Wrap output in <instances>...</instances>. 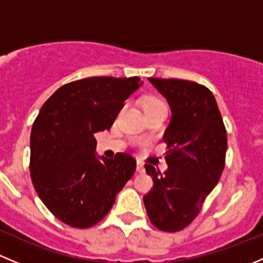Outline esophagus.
<instances>
[{
  "mask_svg": "<svg viewBox=\"0 0 263 263\" xmlns=\"http://www.w3.org/2000/svg\"><path fill=\"white\" fill-rule=\"evenodd\" d=\"M137 171L139 173H144V163H143L142 161H137Z\"/></svg>",
  "mask_w": 263,
  "mask_h": 263,
  "instance_id": "1",
  "label": "esophagus"
}]
</instances>
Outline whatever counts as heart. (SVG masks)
<instances>
[{"instance_id": "heart-1", "label": "heart", "mask_w": 263, "mask_h": 263, "mask_svg": "<svg viewBox=\"0 0 263 263\" xmlns=\"http://www.w3.org/2000/svg\"><path fill=\"white\" fill-rule=\"evenodd\" d=\"M163 102L161 101L157 97L149 96L144 100V109L145 110H149V109H154V107H158V106H163Z\"/></svg>"}]
</instances>
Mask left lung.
<instances>
[{"label": "left lung", "mask_w": 263, "mask_h": 263, "mask_svg": "<svg viewBox=\"0 0 263 263\" xmlns=\"http://www.w3.org/2000/svg\"><path fill=\"white\" fill-rule=\"evenodd\" d=\"M148 80L167 100L172 116L163 135L168 145L164 157L168 168L162 175L145 164L154 185L143 200L156 228L177 232L196 218L220 178L227 132L209 88L176 78Z\"/></svg>", "instance_id": "left-lung-1"}]
</instances>
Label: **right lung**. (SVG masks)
I'll list each match as a JSON object with an SVG mask.
<instances>
[{"mask_svg":"<svg viewBox=\"0 0 263 263\" xmlns=\"http://www.w3.org/2000/svg\"><path fill=\"white\" fill-rule=\"evenodd\" d=\"M139 77H88L62 86L32 124L30 175L40 200L73 228H90L110 212L134 175L126 153L97 156L95 133L109 130Z\"/></svg>","mask_w":263,"mask_h":263,"instance_id":"right-lung-1","label":"right lung"}]
</instances>
